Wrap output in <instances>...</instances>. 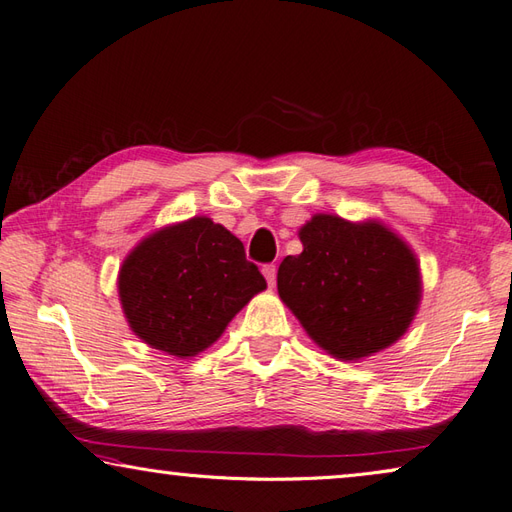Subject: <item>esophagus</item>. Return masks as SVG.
I'll use <instances>...</instances> for the list:
<instances>
[{"instance_id":"1","label":"esophagus","mask_w":512,"mask_h":512,"mask_svg":"<svg viewBox=\"0 0 512 512\" xmlns=\"http://www.w3.org/2000/svg\"><path fill=\"white\" fill-rule=\"evenodd\" d=\"M261 272H264V277H266L268 285L272 288V285H275V281H277V266L275 264H266L264 268H261Z\"/></svg>"}]
</instances>
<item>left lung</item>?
Segmentation results:
<instances>
[{"label":"left lung","mask_w":512,"mask_h":512,"mask_svg":"<svg viewBox=\"0 0 512 512\" xmlns=\"http://www.w3.org/2000/svg\"><path fill=\"white\" fill-rule=\"evenodd\" d=\"M301 255L277 272L281 301L310 338L338 360H360L397 342L421 301L410 246L384 224L318 213L299 231Z\"/></svg>","instance_id":"obj_1"}]
</instances>
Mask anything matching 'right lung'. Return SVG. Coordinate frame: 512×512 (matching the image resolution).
<instances>
[{
	"instance_id": "right-lung-1",
	"label": "right lung",
	"mask_w": 512,
	"mask_h": 512,
	"mask_svg": "<svg viewBox=\"0 0 512 512\" xmlns=\"http://www.w3.org/2000/svg\"><path fill=\"white\" fill-rule=\"evenodd\" d=\"M117 290L141 340L176 358H192L266 290V279L231 231L196 216L139 242L124 259Z\"/></svg>"
}]
</instances>
